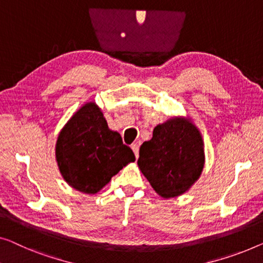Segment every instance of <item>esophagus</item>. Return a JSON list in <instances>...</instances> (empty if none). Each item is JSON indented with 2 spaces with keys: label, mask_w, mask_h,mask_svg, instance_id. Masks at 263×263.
I'll list each match as a JSON object with an SVG mask.
<instances>
[{
  "label": "esophagus",
  "mask_w": 263,
  "mask_h": 263,
  "mask_svg": "<svg viewBox=\"0 0 263 263\" xmlns=\"http://www.w3.org/2000/svg\"><path fill=\"white\" fill-rule=\"evenodd\" d=\"M131 148H132V151L135 152V156H136V158H138V155H139V145L138 144H132L131 145Z\"/></svg>",
  "instance_id": "34e87169"
}]
</instances>
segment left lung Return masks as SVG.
<instances>
[{"label": "left lung", "mask_w": 263, "mask_h": 263, "mask_svg": "<svg viewBox=\"0 0 263 263\" xmlns=\"http://www.w3.org/2000/svg\"><path fill=\"white\" fill-rule=\"evenodd\" d=\"M204 144L190 119L174 117L157 125L139 148L138 166L163 198L186 193L204 166Z\"/></svg>", "instance_id": "obj_1"}]
</instances>
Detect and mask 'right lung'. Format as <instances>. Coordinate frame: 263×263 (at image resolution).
Masks as SVG:
<instances>
[{"label": "right lung", "instance_id": "obj_1", "mask_svg": "<svg viewBox=\"0 0 263 263\" xmlns=\"http://www.w3.org/2000/svg\"><path fill=\"white\" fill-rule=\"evenodd\" d=\"M55 157L62 177L74 189L97 194L113 176L136 160L118 132L108 128L96 103H87L59 133Z\"/></svg>", "mask_w": 263, "mask_h": 263}]
</instances>
